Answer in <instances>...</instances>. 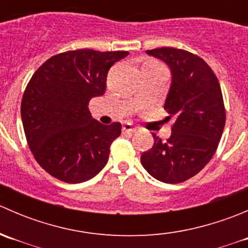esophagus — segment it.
<instances>
[{
  "label": "esophagus",
  "instance_id": "34e87169",
  "mask_svg": "<svg viewBox=\"0 0 248 248\" xmlns=\"http://www.w3.org/2000/svg\"><path fill=\"white\" fill-rule=\"evenodd\" d=\"M136 131H137V128L132 124H124V126H122V132H124V133L132 134V133H134Z\"/></svg>",
  "mask_w": 248,
  "mask_h": 248
}]
</instances>
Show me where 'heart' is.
Masks as SVG:
<instances>
[{
    "label": "heart",
    "mask_w": 248,
    "mask_h": 248,
    "mask_svg": "<svg viewBox=\"0 0 248 248\" xmlns=\"http://www.w3.org/2000/svg\"><path fill=\"white\" fill-rule=\"evenodd\" d=\"M156 64H158L157 63V62H155V61H151V60H150V61H146L144 63V66H142V68H144V67H150V66H156Z\"/></svg>",
    "instance_id": "heart-1"
}]
</instances>
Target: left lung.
<instances>
[{"mask_svg":"<svg viewBox=\"0 0 248 248\" xmlns=\"http://www.w3.org/2000/svg\"><path fill=\"white\" fill-rule=\"evenodd\" d=\"M171 72L164 109L174 119L166 141L154 136V146L141 155V164L152 177L166 184L191 179L214 156L226 124L221 86L209 64L197 55L175 47L147 50Z\"/></svg>","mask_w":248,"mask_h":248,"instance_id":"left-lung-1","label":"left lung"}]
</instances>
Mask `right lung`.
Listing matches in <instances>:
<instances>
[{
	"label": "right lung",
	"instance_id": "right-lung-1",
	"mask_svg": "<svg viewBox=\"0 0 248 248\" xmlns=\"http://www.w3.org/2000/svg\"><path fill=\"white\" fill-rule=\"evenodd\" d=\"M127 55L91 49L62 52L32 76L21 101L22 126L32 155L51 176L80 184L106 167L121 124H99L87 106L104 94L110 67Z\"/></svg>",
	"mask_w": 248,
	"mask_h": 248
}]
</instances>
